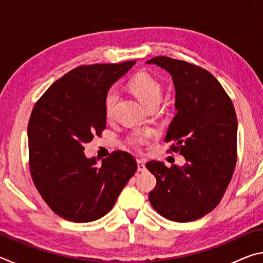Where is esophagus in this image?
<instances>
[{
    "mask_svg": "<svg viewBox=\"0 0 263 263\" xmlns=\"http://www.w3.org/2000/svg\"><path fill=\"white\" fill-rule=\"evenodd\" d=\"M137 163H138V171H139V172H145V171H146L145 160L138 159V160H137Z\"/></svg>",
    "mask_w": 263,
    "mask_h": 263,
    "instance_id": "obj_1",
    "label": "esophagus"
}]
</instances>
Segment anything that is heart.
<instances>
[{"label": "heart", "instance_id": "b5f03b06", "mask_svg": "<svg viewBox=\"0 0 263 263\" xmlns=\"http://www.w3.org/2000/svg\"><path fill=\"white\" fill-rule=\"evenodd\" d=\"M130 89L138 101L145 106L149 105L153 102H160L162 95V89L158 81L148 75L147 73L137 74L130 81ZM118 100V91L116 88L110 89L105 96V112L108 116L111 115L114 110L116 102ZM130 142L133 146H140L145 142V137L140 135H133L130 138Z\"/></svg>", "mask_w": 263, "mask_h": 263}]
</instances>
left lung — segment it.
Listing matches in <instances>:
<instances>
[{
  "label": "left lung",
  "mask_w": 263,
  "mask_h": 263,
  "mask_svg": "<svg viewBox=\"0 0 263 263\" xmlns=\"http://www.w3.org/2000/svg\"><path fill=\"white\" fill-rule=\"evenodd\" d=\"M172 75L176 115L166 142L185 159L171 168L149 161L146 168L157 177L148 195L152 206L169 220L199 219L212 211L224 196L237 162L238 122L232 101L208 70L168 57L153 58Z\"/></svg>",
  "instance_id": "left-lung-1"
}]
</instances>
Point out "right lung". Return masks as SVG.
Masks as SVG:
<instances>
[{
  "instance_id": "right-lung-1",
  "label": "right lung",
  "mask_w": 263,
  "mask_h": 263,
  "mask_svg": "<svg viewBox=\"0 0 263 263\" xmlns=\"http://www.w3.org/2000/svg\"><path fill=\"white\" fill-rule=\"evenodd\" d=\"M136 61L80 66L52 84L31 114L28 126L33 183L58 216L74 222L100 219L114 208L137 162L116 151L97 164L84 144L106 125L105 96Z\"/></svg>"
}]
</instances>
